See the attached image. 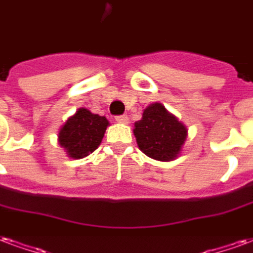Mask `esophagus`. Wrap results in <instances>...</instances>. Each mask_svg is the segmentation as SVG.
<instances>
[{
  "instance_id": "obj_1",
  "label": "esophagus",
  "mask_w": 253,
  "mask_h": 253,
  "mask_svg": "<svg viewBox=\"0 0 253 253\" xmlns=\"http://www.w3.org/2000/svg\"><path fill=\"white\" fill-rule=\"evenodd\" d=\"M116 121H117V123H121V124H126V123H128V117H126L125 114H121V116H117V117H116Z\"/></svg>"
}]
</instances>
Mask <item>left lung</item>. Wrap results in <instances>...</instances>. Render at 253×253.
<instances>
[{
    "instance_id": "8db88e82",
    "label": "left lung",
    "mask_w": 253,
    "mask_h": 253,
    "mask_svg": "<svg viewBox=\"0 0 253 253\" xmlns=\"http://www.w3.org/2000/svg\"><path fill=\"white\" fill-rule=\"evenodd\" d=\"M133 133L139 148L147 156L169 162L178 156L187 136V129L162 104H152L143 112V119L134 123Z\"/></svg>"
}]
</instances>
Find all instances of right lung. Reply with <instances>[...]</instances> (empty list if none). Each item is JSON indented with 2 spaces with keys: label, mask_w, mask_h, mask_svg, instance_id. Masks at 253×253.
I'll return each instance as SVG.
<instances>
[{
  "label": "right lung",
  "mask_w": 253,
  "mask_h": 253,
  "mask_svg": "<svg viewBox=\"0 0 253 253\" xmlns=\"http://www.w3.org/2000/svg\"><path fill=\"white\" fill-rule=\"evenodd\" d=\"M108 125L105 117L81 108L60 129L59 144L66 149L68 156L82 159L98 148Z\"/></svg>",
  "instance_id": "right-lung-1"
}]
</instances>
